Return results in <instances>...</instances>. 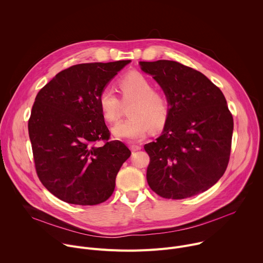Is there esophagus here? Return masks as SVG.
<instances>
[{
  "label": "esophagus",
  "instance_id": "obj_1",
  "mask_svg": "<svg viewBox=\"0 0 263 263\" xmlns=\"http://www.w3.org/2000/svg\"><path fill=\"white\" fill-rule=\"evenodd\" d=\"M130 148H131V151H133V152L139 151V149H141V145H139V144H131Z\"/></svg>",
  "mask_w": 263,
  "mask_h": 263
}]
</instances>
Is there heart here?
<instances>
[{
	"label": "heart",
	"mask_w": 263,
	"mask_h": 263,
	"mask_svg": "<svg viewBox=\"0 0 263 263\" xmlns=\"http://www.w3.org/2000/svg\"><path fill=\"white\" fill-rule=\"evenodd\" d=\"M119 87L122 101L111 87H104L98 98L103 118L108 123L117 122L123 104L132 103L128 115L130 119L117 124L112 133L120 139L137 141L143 139L151 131L164 126L170 114V103L166 96L154 90V84L144 74L133 71L124 76Z\"/></svg>",
	"instance_id": "heart-1"
}]
</instances>
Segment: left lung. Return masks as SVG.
<instances>
[{"instance_id":"left-lung-1","label":"left lung","mask_w":263,"mask_h":263,"mask_svg":"<svg viewBox=\"0 0 263 263\" xmlns=\"http://www.w3.org/2000/svg\"><path fill=\"white\" fill-rule=\"evenodd\" d=\"M139 65L170 103L162 134L144 144L148 186L173 200L206 192L221 178L230 158L233 118L224 96L205 74L177 61Z\"/></svg>"}]
</instances>
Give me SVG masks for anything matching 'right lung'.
I'll use <instances>...</instances> for the list:
<instances>
[{"label": "right lung", "instance_id": "add662e5", "mask_svg": "<svg viewBox=\"0 0 263 263\" xmlns=\"http://www.w3.org/2000/svg\"><path fill=\"white\" fill-rule=\"evenodd\" d=\"M130 60L72 65L35 98L28 123L37 176L63 202L91 206L110 198L131 151L109 141L98 98ZM104 141L102 146L97 142Z\"/></svg>", "mask_w": 263, "mask_h": 263}]
</instances>
